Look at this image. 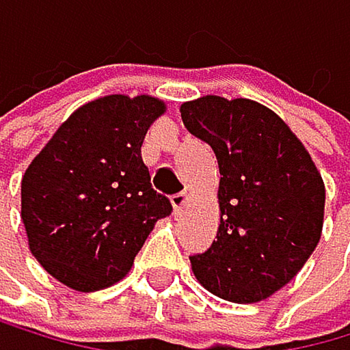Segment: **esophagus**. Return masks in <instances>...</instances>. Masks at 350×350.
Masks as SVG:
<instances>
[{
    "label": "esophagus",
    "mask_w": 350,
    "mask_h": 350,
    "mask_svg": "<svg viewBox=\"0 0 350 350\" xmlns=\"http://www.w3.org/2000/svg\"><path fill=\"white\" fill-rule=\"evenodd\" d=\"M171 202H173V208L175 210H182L186 206V202H188V193H177V195H173Z\"/></svg>",
    "instance_id": "34e87169"
}]
</instances>
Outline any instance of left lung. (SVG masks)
Instances as JSON below:
<instances>
[{"mask_svg":"<svg viewBox=\"0 0 350 350\" xmlns=\"http://www.w3.org/2000/svg\"><path fill=\"white\" fill-rule=\"evenodd\" d=\"M179 111L186 129L213 146L221 173L217 241L190 256L195 276L219 298L263 300L318 245L322 177L289 126L254 100L204 96Z\"/></svg>","mask_w":350,"mask_h":350,"instance_id":"8db88e82","label":"left lung"}]
</instances>
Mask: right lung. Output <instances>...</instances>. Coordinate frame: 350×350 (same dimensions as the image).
<instances>
[{"instance_id":"add662e5","label":"right lung","mask_w":350,"mask_h":350,"mask_svg":"<svg viewBox=\"0 0 350 350\" xmlns=\"http://www.w3.org/2000/svg\"><path fill=\"white\" fill-rule=\"evenodd\" d=\"M164 113L151 96H105L76 109L21 179L32 256L76 291L109 287L131 269L168 197L151 186L140 146Z\"/></svg>"}]
</instances>
